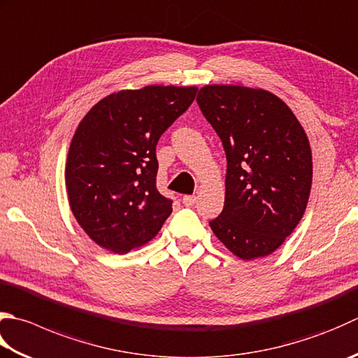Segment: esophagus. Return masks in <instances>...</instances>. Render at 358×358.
<instances>
[{
	"mask_svg": "<svg viewBox=\"0 0 358 358\" xmlns=\"http://www.w3.org/2000/svg\"><path fill=\"white\" fill-rule=\"evenodd\" d=\"M183 205L185 206H194L195 205V201H197V197H195V195H183Z\"/></svg>",
	"mask_w": 358,
	"mask_h": 358,
	"instance_id": "esophagus-1",
	"label": "esophagus"
}]
</instances>
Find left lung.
Instances as JSON below:
<instances>
[{
    "mask_svg": "<svg viewBox=\"0 0 358 358\" xmlns=\"http://www.w3.org/2000/svg\"><path fill=\"white\" fill-rule=\"evenodd\" d=\"M197 103L227 153L225 205L209 222L243 261L271 255L303 219L312 150L296 116L270 91L206 85Z\"/></svg>",
    "mask_w": 358,
    "mask_h": 358,
    "instance_id": "obj_1",
    "label": "left lung"
}]
</instances>
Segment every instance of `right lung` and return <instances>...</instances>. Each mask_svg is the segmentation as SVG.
<instances>
[{
  "label": "right lung",
  "mask_w": 358,
  "mask_h": 358,
  "mask_svg": "<svg viewBox=\"0 0 358 358\" xmlns=\"http://www.w3.org/2000/svg\"><path fill=\"white\" fill-rule=\"evenodd\" d=\"M195 94V87L122 90L80 121L66 159L68 200L102 248L129 253L153 239L171 215L172 200L157 189V144Z\"/></svg>",
  "instance_id": "1"
}]
</instances>
